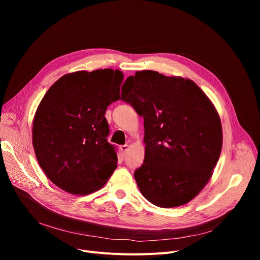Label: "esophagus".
<instances>
[{
	"instance_id": "34e87169",
	"label": "esophagus",
	"mask_w": 260,
	"mask_h": 260,
	"mask_svg": "<svg viewBox=\"0 0 260 260\" xmlns=\"http://www.w3.org/2000/svg\"><path fill=\"white\" fill-rule=\"evenodd\" d=\"M120 148H121V151H122V153L125 155V154L127 153V151H128V145H127V144H124V145H121V146H120Z\"/></svg>"
}]
</instances>
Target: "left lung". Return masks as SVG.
<instances>
[{"mask_svg":"<svg viewBox=\"0 0 260 260\" xmlns=\"http://www.w3.org/2000/svg\"><path fill=\"white\" fill-rule=\"evenodd\" d=\"M122 98L144 121L145 156L135 171L142 195L159 208L182 206L210 180L222 147L220 118L193 81L154 71L124 82Z\"/></svg>","mask_w":260,"mask_h":260,"instance_id":"1","label":"left lung"}]
</instances>
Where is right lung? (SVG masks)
I'll return each mask as SVG.
<instances>
[{
	"label": "right lung",
	"mask_w": 260,
	"mask_h": 260,
	"mask_svg": "<svg viewBox=\"0 0 260 260\" xmlns=\"http://www.w3.org/2000/svg\"><path fill=\"white\" fill-rule=\"evenodd\" d=\"M123 75L111 68L61 77L39 104L32 144L48 179L66 192L100 189L117 168L105 112L120 95Z\"/></svg>",
	"instance_id": "1"
}]
</instances>
